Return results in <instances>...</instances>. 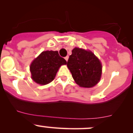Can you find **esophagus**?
<instances>
[{"label": "esophagus", "instance_id": "esophagus-1", "mask_svg": "<svg viewBox=\"0 0 133 133\" xmlns=\"http://www.w3.org/2000/svg\"><path fill=\"white\" fill-rule=\"evenodd\" d=\"M65 58V60H66V61H68V58H69V57H68V56H66V57H65V58Z\"/></svg>", "mask_w": 133, "mask_h": 133}]
</instances>
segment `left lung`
<instances>
[{
  "instance_id": "8db88e82",
  "label": "left lung",
  "mask_w": 133,
  "mask_h": 133,
  "mask_svg": "<svg viewBox=\"0 0 133 133\" xmlns=\"http://www.w3.org/2000/svg\"><path fill=\"white\" fill-rule=\"evenodd\" d=\"M66 64L75 82L80 87L92 88L100 80L102 64L90 51L74 48Z\"/></svg>"
}]
</instances>
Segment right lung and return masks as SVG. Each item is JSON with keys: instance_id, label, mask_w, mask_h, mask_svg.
I'll return each instance as SVG.
<instances>
[{"instance_id": "1", "label": "right lung", "mask_w": 133, "mask_h": 133, "mask_svg": "<svg viewBox=\"0 0 133 133\" xmlns=\"http://www.w3.org/2000/svg\"><path fill=\"white\" fill-rule=\"evenodd\" d=\"M66 63L57 51L42 52L30 65L32 79L41 85L49 84L54 80L59 68Z\"/></svg>"}]
</instances>
